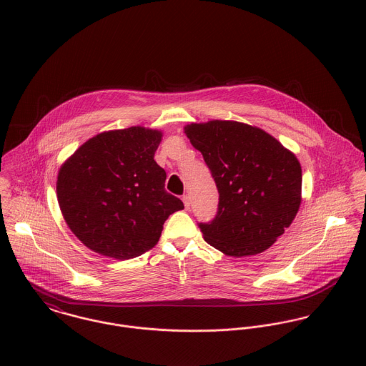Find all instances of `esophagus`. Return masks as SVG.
<instances>
[{
  "mask_svg": "<svg viewBox=\"0 0 366 366\" xmlns=\"http://www.w3.org/2000/svg\"><path fill=\"white\" fill-rule=\"evenodd\" d=\"M182 200H183V204H184V209H190V204H192V203H190V197H189V196H187V194H186V196H183V199H182Z\"/></svg>",
  "mask_w": 366,
  "mask_h": 366,
  "instance_id": "1",
  "label": "esophagus"
}]
</instances>
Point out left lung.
I'll return each mask as SVG.
<instances>
[{
  "instance_id": "left-lung-1",
  "label": "left lung",
  "mask_w": 366,
  "mask_h": 366,
  "mask_svg": "<svg viewBox=\"0 0 366 366\" xmlns=\"http://www.w3.org/2000/svg\"><path fill=\"white\" fill-rule=\"evenodd\" d=\"M184 134L202 152L219 193L206 242L234 258L257 255L293 222L302 203L296 155L258 127L212 119L189 124Z\"/></svg>"
}]
</instances>
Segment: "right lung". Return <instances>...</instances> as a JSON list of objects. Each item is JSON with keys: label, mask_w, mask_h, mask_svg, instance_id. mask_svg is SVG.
Returning a JSON list of instances; mask_svg holds the SVG:
<instances>
[{"label": "right lung", "mask_w": 366, "mask_h": 366, "mask_svg": "<svg viewBox=\"0 0 366 366\" xmlns=\"http://www.w3.org/2000/svg\"><path fill=\"white\" fill-rule=\"evenodd\" d=\"M162 132L145 127L105 131L59 169L56 193L71 232L92 251L119 261L152 249L170 214L184 209L164 190L155 162Z\"/></svg>", "instance_id": "add662e5"}]
</instances>
